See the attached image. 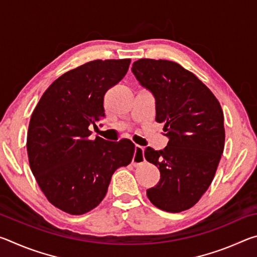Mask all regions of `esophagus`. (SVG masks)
Wrapping results in <instances>:
<instances>
[{
  "instance_id": "34e87169",
  "label": "esophagus",
  "mask_w": 257,
  "mask_h": 257,
  "mask_svg": "<svg viewBox=\"0 0 257 257\" xmlns=\"http://www.w3.org/2000/svg\"><path fill=\"white\" fill-rule=\"evenodd\" d=\"M145 161V156H144V149L142 146L136 145L135 146V154L133 158V165L136 167V165L143 163Z\"/></svg>"
}]
</instances>
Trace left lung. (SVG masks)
I'll use <instances>...</instances> for the list:
<instances>
[{
  "mask_svg": "<svg viewBox=\"0 0 257 257\" xmlns=\"http://www.w3.org/2000/svg\"><path fill=\"white\" fill-rule=\"evenodd\" d=\"M132 71L155 98V120L162 123L168 146L145 150L160 170V181L147 189L153 205L179 213L196 204L210 187L224 149L223 111L207 87L180 64L141 59Z\"/></svg>",
  "mask_w": 257,
  "mask_h": 257,
  "instance_id": "obj_1",
  "label": "left lung"
}]
</instances>
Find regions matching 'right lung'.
Segmentation results:
<instances>
[{
  "label": "right lung",
  "instance_id": "obj_1",
  "mask_svg": "<svg viewBox=\"0 0 257 257\" xmlns=\"http://www.w3.org/2000/svg\"><path fill=\"white\" fill-rule=\"evenodd\" d=\"M130 59L94 60L63 73L43 94L27 134L29 165L49 202L81 215L105 197L116 169L132 162L129 139H89L88 129L105 116L104 95L122 79Z\"/></svg>",
  "mask_w": 257,
  "mask_h": 257
}]
</instances>
